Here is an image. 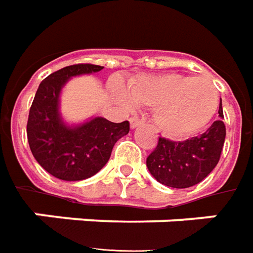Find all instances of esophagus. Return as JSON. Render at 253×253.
Masks as SVG:
<instances>
[{
	"label": "esophagus",
	"mask_w": 253,
	"mask_h": 253,
	"mask_svg": "<svg viewBox=\"0 0 253 253\" xmlns=\"http://www.w3.org/2000/svg\"><path fill=\"white\" fill-rule=\"evenodd\" d=\"M142 123H144V121H141L138 118H131V119H130V126H131V128H135V127L141 126Z\"/></svg>",
	"instance_id": "obj_1"
}]
</instances>
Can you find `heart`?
<instances>
[{"label": "heart", "instance_id": "heart-1", "mask_svg": "<svg viewBox=\"0 0 253 253\" xmlns=\"http://www.w3.org/2000/svg\"><path fill=\"white\" fill-rule=\"evenodd\" d=\"M115 94L126 105L153 108L156 127L171 137L203 130L219 105L218 91L208 79L179 74L138 78L128 84V97L121 90Z\"/></svg>", "mask_w": 253, "mask_h": 253}]
</instances>
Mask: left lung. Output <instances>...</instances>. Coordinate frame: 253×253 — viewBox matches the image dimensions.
<instances>
[{
	"instance_id": "obj_1",
	"label": "left lung",
	"mask_w": 253,
	"mask_h": 253,
	"mask_svg": "<svg viewBox=\"0 0 253 253\" xmlns=\"http://www.w3.org/2000/svg\"><path fill=\"white\" fill-rule=\"evenodd\" d=\"M218 114L219 118H223L222 105H219ZM225 137L226 127L222 119L213 122L206 132L185 141L175 142L160 137L155 151L146 157V167L153 178L166 186H194L218 164Z\"/></svg>"
}]
</instances>
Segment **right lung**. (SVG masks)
Here are the masks:
<instances>
[{
  "label": "right lung",
  "mask_w": 253,
  "mask_h": 253,
  "mask_svg": "<svg viewBox=\"0 0 253 253\" xmlns=\"http://www.w3.org/2000/svg\"><path fill=\"white\" fill-rule=\"evenodd\" d=\"M94 64H74L41 82L27 122V139L35 160L63 181H82L107 164L116 141L130 131L127 121L114 123L93 118L78 126L65 125L60 115V93L72 77L101 71Z\"/></svg>",
  "instance_id": "1"
}]
</instances>
